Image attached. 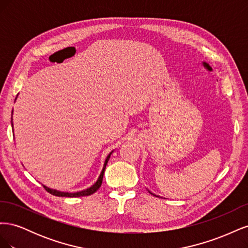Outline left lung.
Wrapping results in <instances>:
<instances>
[{"mask_svg": "<svg viewBox=\"0 0 248 248\" xmlns=\"http://www.w3.org/2000/svg\"><path fill=\"white\" fill-rule=\"evenodd\" d=\"M148 191H149V192H150V193H151V194H153V196H155V197H157V198H160V197H159V196H156V194H154V193H152V192H151V191H150V190H149V189H148Z\"/></svg>", "mask_w": 248, "mask_h": 248, "instance_id": "obj_1", "label": "left lung"}]
</instances>
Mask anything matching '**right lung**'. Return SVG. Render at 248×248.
Masks as SVG:
<instances>
[{
    "label": "right lung",
    "mask_w": 248,
    "mask_h": 248,
    "mask_svg": "<svg viewBox=\"0 0 248 248\" xmlns=\"http://www.w3.org/2000/svg\"><path fill=\"white\" fill-rule=\"evenodd\" d=\"M12 114H13V110H12ZM11 126H12V129H13V122H12V118H11ZM114 152V150L107 156L106 160H104V163H103V167H102V170H101V172L99 177L97 178L96 182L92 185L90 186L89 188L87 189H84V190H80V191H77V192H65V191H60V190H57V189H52V188H49V187L43 185L44 188L46 189V191H48L50 194H52V196H56V197H68V198H78V197H85V196H91V194H93L95 191L98 190L99 187L101 186L102 184V179H103V175H104V170H106L107 168V164H108V161L109 159V157L111 155V153Z\"/></svg>",
    "instance_id": "right-lung-1"
}]
</instances>
